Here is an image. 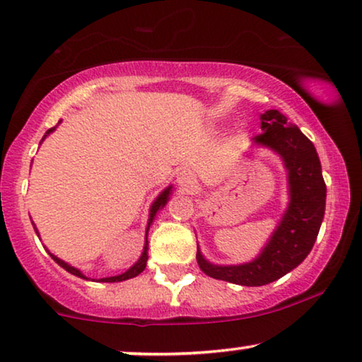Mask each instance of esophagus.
Instances as JSON below:
<instances>
[{
	"label": "esophagus",
	"instance_id": "esophagus-1",
	"mask_svg": "<svg viewBox=\"0 0 362 362\" xmlns=\"http://www.w3.org/2000/svg\"><path fill=\"white\" fill-rule=\"evenodd\" d=\"M177 182H179V185L182 188H185V190H192L193 187H195V177L192 175L190 170H183L179 174V177H177Z\"/></svg>",
	"mask_w": 362,
	"mask_h": 362
}]
</instances>
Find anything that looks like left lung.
Instances as JSON below:
<instances>
[{"label":"left lung","mask_w":362,"mask_h":362,"mask_svg":"<svg viewBox=\"0 0 362 362\" xmlns=\"http://www.w3.org/2000/svg\"><path fill=\"white\" fill-rule=\"evenodd\" d=\"M263 133L253 143L281 156L289 183V204L276 230L255 260L244 265H213L197 247L199 269L214 279L240 286L273 283L304 262L319 235L325 214L327 187L315 146L283 113H262Z\"/></svg>","instance_id":"obj_1"}]
</instances>
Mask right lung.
Here are the masks:
<instances>
[{
	"label": "right lung",
	"instance_id": "add662e5",
	"mask_svg": "<svg viewBox=\"0 0 362 362\" xmlns=\"http://www.w3.org/2000/svg\"><path fill=\"white\" fill-rule=\"evenodd\" d=\"M60 123V122H58ZM58 127V125H57ZM57 127H53V128H50L48 129V132L45 133V136L42 138V141L43 139H45L48 134H50L53 129H55ZM172 193V187H167L165 190L160 193V195L156 198V202L153 203V206H151V209H149V223H148V229H149V226H151V223H153V219H154V216H156V213L159 211L160 208H164L165 206V203L169 202V195ZM35 233H37V229H35ZM37 235H39V233H37ZM52 255V253H50ZM52 258L53 260H55L58 265H60L62 268H64L66 269L68 273H71V274H74V276H78V278H83V279H88L84 276L83 273L79 272L78 268H74V267H71V265H68L66 262H63V260H60V258L58 257H55V255H52ZM146 262H148V230H146V244H144V249H143V253H141V257H139V260L134 263V265L129 268V269H127L125 273H122V274H118V276H110V278H102V279H99L100 283H118V281H125V279H129V278H134V276H138L139 273L143 272L144 268H146Z\"/></svg>",
	"mask_w": 362,
	"mask_h": 362
}]
</instances>
